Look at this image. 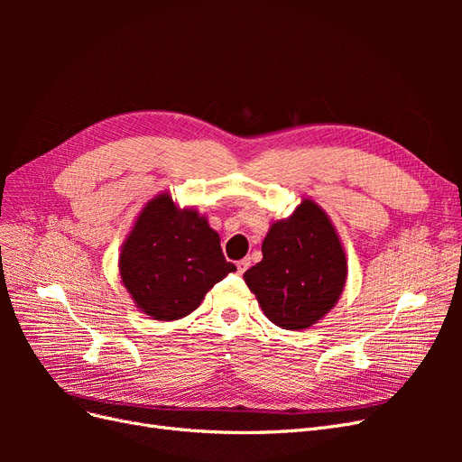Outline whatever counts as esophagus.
Returning <instances> with one entry per match:
<instances>
[{
    "label": "esophagus",
    "mask_w": 462,
    "mask_h": 462,
    "mask_svg": "<svg viewBox=\"0 0 462 462\" xmlns=\"http://www.w3.org/2000/svg\"><path fill=\"white\" fill-rule=\"evenodd\" d=\"M248 268H250V258H243V260L236 262V272H239V273H245Z\"/></svg>",
    "instance_id": "obj_1"
}]
</instances>
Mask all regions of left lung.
<instances>
[{"instance_id": "1", "label": "left lung", "mask_w": 462, "mask_h": 462, "mask_svg": "<svg viewBox=\"0 0 462 462\" xmlns=\"http://www.w3.org/2000/svg\"><path fill=\"white\" fill-rule=\"evenodd\" d=\"M346 254L329 216L304 199L273 221L262 260L245 272L262 312L283 329H309L337 304L346 283Z\"/></svg>"}]
</instances>
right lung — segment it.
<instances>
[{
    "instance_id": "obj_1",
    "label": "right lung",
    "mask_w": 462,
    "mask_h": 462,
    "mask_svg": "<svg viewBox=\"0 0 462 462\" xmlns=\"http://www.w3.org/2000/svg\"><path fill=\"white\" fill-rule=\"evenodd\" d=\"M235 270L208 217L192 206L179 208L170 192L146 202L119 254L121 283L134 306L160 321L197 310L206 292Z\"/></svg>"
}]
</instances>
